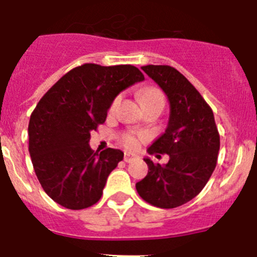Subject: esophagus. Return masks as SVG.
<instances>
[{"label":"esophagus","mask_w":257,"mask_h":257,"mask_svg":"<svg viewBox=\"0 0 257 257\" xmlns=\"http://www.w3.org/2000/svg\"><path fill=\"white\" fill-rule=\"evenodd\" d=\"M123 160H124V162L130 163V162H133V161L136 160V156H134L133 153H124Z\"/></svg>","instance_id":"esophagus-1"}]
</instances>
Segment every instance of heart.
Returning a JSON list of instances; mask_svg holds the SVG:
<instances>
[{
  "label": "heart",
  "mask_w": 257,
  "mask_h": 257,
  "mask_svg": "<svg viewBox=\"0 0 257 257\" xmlns=\"http://www.w3.org/2000/svg\"><path fill=\"white\" fill-rule=\"evenodd\" d=\"M139 100L140 103H142V105H147V104L151 103H165V96H163L162 91H161L160 88L145 87L139 92ZM118 101H119V96H117L114 100H113L112 105H110V110H113V109L117 106ZM142 139H144V135L126 134V135L122 136L121 142L126 148L135 149L139 147V142Z\"/></svg>",
  "instance_id": "obj_1"
}]
</instances>
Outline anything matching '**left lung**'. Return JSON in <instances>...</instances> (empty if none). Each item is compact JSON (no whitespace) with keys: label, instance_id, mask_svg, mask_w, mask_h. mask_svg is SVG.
Returning <instances> with one entry per match:
<instances>
[{"label":"left lung","instance_id":"8db88e82","mask_svg":"<svg viewBox=\"0 0 257 257\" xmlns=\"http://www.w3.org/2000/svg\"><path fill=\"white\" fill-rule=\"evenodd\" d=\"M170 101L166 131L148 148L149 154H169L166 165H148V175L136 183L139 196L160 208H175L199 194L216 167L220 149L212 109L197 88L170 65L142 67Z\"/></svg>","mask_w":257,"mask_h":257}]
</instances>
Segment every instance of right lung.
<instances>
[{
	"instance_id": "obj_1",
	"label": "right lung",
	"mask_w": 257,
	"mask_h": 257,
	"mask_svg": "<svg viewBox=\"0 0 257 257\" xmlns=\"http://www.w3.org/2000/svg\"><path fill=\"white\" fill-rule=\"evenodd\" d=\"M143 79L134 65L90 63L69 70L41 97L29 119V154L38 181L56 203L82 210L101 198L123 152L94 153L90 134L104 123L115 96Z\"/></svg>"
}]
</instances>
